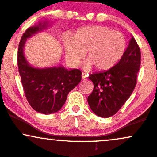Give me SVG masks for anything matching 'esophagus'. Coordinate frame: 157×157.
Masks as SVG:
<instances>
[{
	"instance_id": "34e87169",
	"label": "esophagus",
	"mask_w": 157,
	"mask_h": 157,
	"mask_svg": "<svg viewBox=\"0 0 157 157\" xmlns=\"http://www.w3.org/2000/svg\"><path fill=\"white\" fill-rule=\"evenodd\" d=\"M82 79L83 80H87V75H86L85 73H82Z\"/></svg>"
}]
</instances>
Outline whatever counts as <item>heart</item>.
<instances>
[{"instance_id": "b5f03b06", "label": "heart", "mask_w": 157, "mask_h": 157, "mask_svg": "<svg viewBox=\"0 0 157 157\" xmlns=\"http://www.w3.org/2000/svg\"><path fill=\"white\" fill-rule=\"evenodd\" d=\"M63 47L65 59L71 66L79 65L86 52L88 59L84 63V69L90 70L94 66L98 71H106L124 56L127 41L121 33L95 25L78 29L74 36L65 35Z\"/></svg>"}]
</instances>
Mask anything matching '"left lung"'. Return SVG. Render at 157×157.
<instances>
[{
    "label": "left lung",
    "instance_id": "8db88e82",
    "mask_svg": "<svg viewBox=\"0 0 157 157\" xmlns=\"http://www.w3.org/2000/svg\"><path fill=\"white\" fill-rule=\"evenodd\" d=\"M140 64V49L132 36L119 63L109 70L89 75L94 89L87 101L94 114L109 118L120 109L133 92Z\"/></svg>",
    "mask_w": 157,
    "mask_h": 157
}]
</instances>
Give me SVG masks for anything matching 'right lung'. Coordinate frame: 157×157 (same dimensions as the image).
I'll list each match as a JSON object with an SVG mask.
<instances>
[{"instance_id": "1", "label": "right lung", "mask_w": 157, "mask_h": 157, "mask_svg": "<svg viewBox=\"0 0 157 157\" xmlns=\"http://www.w3.org/2000/svg\"><path fill=\"white\" fill-rule=\"evenodd\" d=\"M51 25L49 21H43L27 29L18 51V71L27 101L34 110L45 115L60 110L68 93L82 79L79 69H67L62 65L36 68L26 59L24 49L27 39Z\"/></svg>"}]
</instances>
